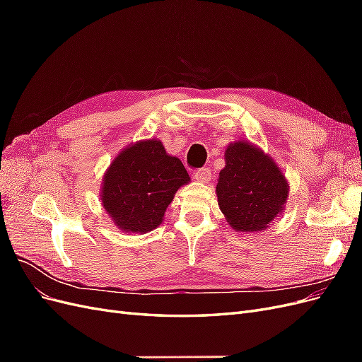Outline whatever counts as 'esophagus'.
Listing matches in <instances>:
<instances>
[{"instance_id":"1","label":"esophagus","mask_w":362,"mask_h":362,"mask_svg":"<svg viewBox=\"0 0 362 362\" xmlns=\"http://www.w3.org/2000/svg\"><path fill=\"white\" fill-rule=\"evenodd\" d=\"M194 180L202 182V184L210 182V181H211V170L206 169V168L196 170V172H194Z\"/></svg>"}]
</instances>
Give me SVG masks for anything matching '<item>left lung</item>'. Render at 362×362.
<instances>
[{"instance_id": "left-lung-1", "label": "left lung", "mask_w": 362, "mask_h": 362, "mask_svg": "<svg viewBox=\"0 0 362 362\" xmlns=\"http://www.w3.org/2000/svg\"><path fill=\"white\" fill-rule=\"evenodd\" d=\"M288 190L286 175L261 148L247 140L226 146L216 194L226 222L235 231L267 229L286 208Z\"/></svg>"}]
</instances>
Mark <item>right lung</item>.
Here are the masks:
<instances>
[{
	"mask_svg": "<svg viewBox=\"0 0 362 362\" xmlns=\"http://www.w3.org/2000/svg\"><path fill=\"white\" fill-rule=\"evenodd\" d=\"M189 182L181 160L169 156L161 140H139L107 168L100 196L120 231L145 234L163 222L175 193Z\"/></svg>",
	"mask_w": 362,
	"mask_h": 362,
	"instance_id": "right-lung-1",
	"label": "right lung"
}]
</instances>
